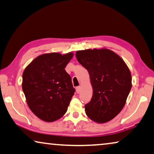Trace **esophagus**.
<instances>
[{
    "label": "esophagus",
    "mask_w": 154,
    "mask_h": 154,
    "mask_svg": "<svg viewBox=\"0 0 154 154\" xmlns=\"http://www.w3.org/2000/svg\"><path fill=\"white\" fill-rule=\"evenodd\" d=\"M76 92H77V94L80 93V92H81V87H80V86L77 87L76 88Z\"/></svg>",
    "instance_id": "1"
}]
</instances>
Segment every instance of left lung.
Listing matches in <instances>:
<instances>
[{"label": "left lung", "instance_id": "8db88e82", "mask_svg": "<svg viewBox=\"0 0 154 154\" xmlns=\"http://www.w3.org/2000/svg\"><path fill=\"white\" fill-rule=\"evenodd\" d=\"M77 61L88 71L93 90L85 105L89 119L107 123L120 113L131 88V75L123 60L108 48L77 51Z\"/></svg>", "mask_w": 154, "mask_h": 154}]
</instances>
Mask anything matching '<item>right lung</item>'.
<instances>
[{
	"instance_id": "right-lung-1",
	"label": "right lung",
	"mask_w": 154,
	"mask_h": 154,
	"mask_svg": "<svg viewBox=\"0 0 154 154\" xmlns=\"http://www.w3.org/2000/svg\"><path fill=\"white\" fill-rule=\"evenodd\" d=\"M73 53H45L35 57L24 69L22 87L29 108L45 122L64 115L75 90L64 68Z\"/></svg>"
}]
</instances>
